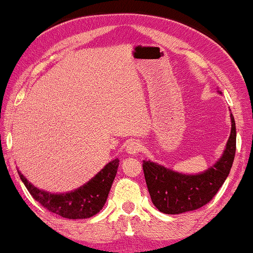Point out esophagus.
<instances>
[{
  "mask_svg": "<svg viewBox=\"0 0 253 253\" xmlns=\"http://www.w3.org/2000/svg\"><path fill=\"white\" fill-rule=\"evenodd\" d=\"M141 150V143L139 141H136V140H133V141H129L127 143L126 146V152L128 153V154H133L135 155L137 153Z\"/></svg>",
  "mask_w": 253,
  "mask_h": 253,
  "instance_id": "obj_1",
  "label": "esophagus"
}]
</instances>
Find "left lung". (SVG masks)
I'll return each instance as SVG.
<instances>
[{"label":"left lung","instance_id":"obj_1","mask_svg":"<svg viewBox=\"0 0 253 253\" xmlns=\"http://www.w3.org/2000/svg\"><path fill=\"white\" fill-rule=\"evenodd\" d=\"M235 153L236 124L231 114V134L224 154L202 174H180L164 166L143 160L142 168L153 204L160 211L168 215L193 211L206 206L228 177Z\"/></svg>","mask_w":253,"mask_h":253}]
</instances>
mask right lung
Here are the masks:
<instances>
[{"instance_id": "1", "label": "right lung", "mask_w": 253, "mask_h": 253, "mask_svg": "<svg viewBox=\"0 0 253 253\" xmlns=\"http://www.w3.org/2000/svg\"><path fill=\"white\" fill-rule=\"evenodd\" d=\"M119 160L105 166L91 181L75 191L66 194H51L35 187L18 171L22 182L31 196L50 212L69 219H83L94 216L103 209L108 193L117 175Z\"/></svg>"}]
</instances>
